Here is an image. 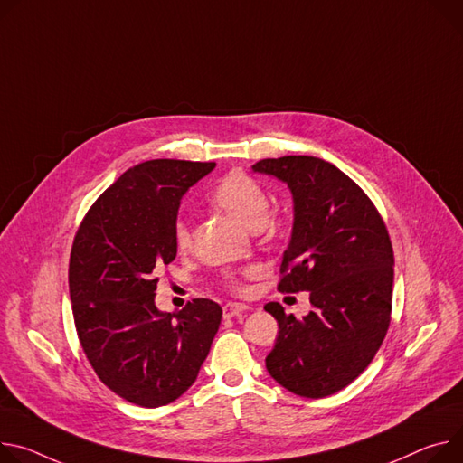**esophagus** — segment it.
I'll use <instances>...</instances> for the list:
<instances>
[{
	"label": "esophagus",
	"instance_id": "1",
	"mask_svg": "<svg viewBox=\"0 0 463 463\" xmlns=\"http://www.w3.org/2000/svg\"><path fill=\"white\" fill-rule=\"evenodd\" d=\"M245 310H249V307L243 305V303H227V305L223 307V317H225V319H231V317H234V316L243 314Z\"/></svg>",
	"mask_w": 463,
	"mask_h": 463
}]
</instances>
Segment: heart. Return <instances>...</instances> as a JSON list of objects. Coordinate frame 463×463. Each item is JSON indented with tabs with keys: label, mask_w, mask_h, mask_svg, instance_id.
Instances as JSON below:
<instances>
[{
	"label": "heart",
	"mask_w": 463,
	"mask_h": 463,
	"mask_svg": "<svg viewBox=\"0 0 463 463\" xmlns=\"http://www.w3.org/2000/svg\"><path fill=\"white\" fill-rule=\"evenodd\" d=\"M213 199L218 208L250 231H259L268 223L271 208L268 192L260 183L241 172H232L223 177ZM174 241L181 250L192 241V229L184 218H177L174 223ZM231 284L234 288L240 286L236 277H231Z\"/></svg>",
	"instance_id": "1"
}]
</instances>
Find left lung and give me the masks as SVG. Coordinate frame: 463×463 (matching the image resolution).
I'll return each mask as SVG.
<instances>
[{
    "label": "left lung",
    "instance_id": "8db88e82",
    "mask_svg": "<svg viewBox=\"0 0 463 463\" xmlns=\"http://www.w3.org/2000/svg\"><path fill=\"white\" fill-rule=\"evenodd\" d=\"M253 170L291 192L279 291H308L312 303L303 319L279 303L264 307L279 323L266 367L288 392L321 399L349 386L384 342L393 289L390 234L364 190L330 162L289 155L264 158Z\"/></svg>",
    "mask_w": 463,
    "mask_h": 463
}]
</instances>
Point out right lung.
I'll return each mask as SVG.
<instances>
[{"instance_id": "1", "label": "right lung", "mask_w": 463, "mask_h": 463, "mask_svg": "<svg viewBox=\"0 0 463 463\" xmlns=\"http://www.w3.org/2000/svg\"><path fill=\"white\" fill-rule=\"evenodd\" d=\"M216 162L156 158L129 167L90 206L70 255L79 342L101 383L144 408L179 399L197 378L222 307L194 299L181 312L155 305L158 269L177 255L183 195Z\"/></svg>"}]
</instances>
